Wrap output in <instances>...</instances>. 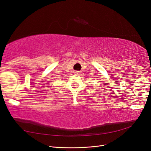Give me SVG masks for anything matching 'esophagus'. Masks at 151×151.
I'll list each match as a JSON object with an SVG mask.
<instances>
[{
	"instance_id": "obj_1",
	"label": "esophagus",
	"mask_w": 151,
	"mask_h": 151,
	"mask_svg": "<svg viewBox=\"0 0 151 151\" xmlns=\"http://www.w3.org/2000/svg\"><path fill=\"white\" fill-rule=\"evenodd\" d=\"M74 74H79V71H74Z\"/></svg>"
}]
</instances>
